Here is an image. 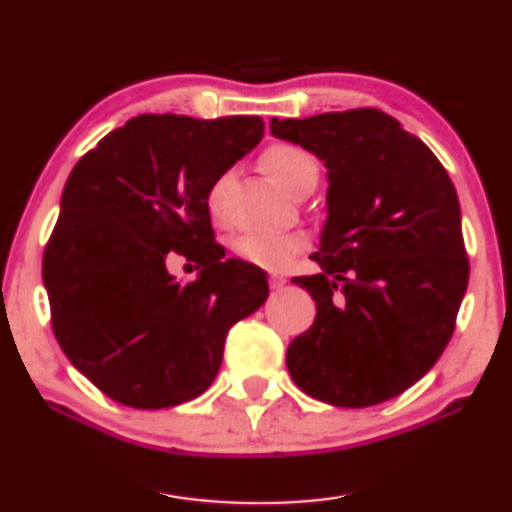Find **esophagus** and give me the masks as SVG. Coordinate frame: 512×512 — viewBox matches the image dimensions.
I'll list each match as a JSON object with an SVG mask.
<instances>
[{
    "mask_svg": "<svg viewBox=\"0 0 512 512\" xmlns=\"http://www.w3.org/2000/svg\"><path fill=\"white\" fill-rule=\"evenodd\" d=\"M269 283H271V290H280V287H283V285H285V280H283V278H280V276H271V280H269Z\"/></svg>",
    "mask_w": 512,
    "mask_h": 512,
    "instance_id": "esophagus-1",
    "label": "esophagus"
}]
</instances>
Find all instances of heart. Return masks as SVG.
I'll return each mask as SVG.
<instances>
[{"mask_svg": "<svg viewBox=\"0 0 512 512\" xmlns=\"http://www.w3.org/2000/svg\"><path fill=\"white\" fill-rule=\"evenodd\" d=\"M262 167L271 181L287 194L299 192L301 187L315 185L318 181V162L308 150L294 146V143H273L262 153ZM227 178L220 181L208 192V208L213 215L220 213V199L225 190ZM306 239L301 234H246L236 241V253L246 262L259 266H283L292 255L304 250Z\"/></svg>", "mask_w": 512, "mask_h": 512, "instance_id": "heart-1", "label": "heart"}]
</instances>
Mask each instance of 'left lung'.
Returning <instances> with one entry per match:
<instances>
[{
  "label": "left lung",
  "mask_w": 512,
  "mask_h": 512,
  "mask_svg": "<svg viewBox=\"0 0 512 512\" xmlns=\"http://www.w3.org/2000/svg\"><path fill=\"white\" fill-rule=\"evenodd\" d=\"M271 134L311 150L329 178L320 271L292 278L318 315L287 348L290 376L341 408L399 397L441 357L469 285L455 185L378 109L273 118Z\"/></svg>",
  "instance_id": "left-lung-1"
}]
</instances>
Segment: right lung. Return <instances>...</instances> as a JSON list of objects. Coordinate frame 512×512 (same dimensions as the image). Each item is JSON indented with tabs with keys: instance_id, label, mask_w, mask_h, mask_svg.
<instances>
[{
	"instance_id": "add662e5",
	"label": "right lung",
	"mask_w": 512,
	"mask_h": 512,
	"mask_svg": "<svg viewBox=\"0 0 512 512\" xmlns=\"http://www.w3.org/2000/svg\"><path fill=\"white\" fill-rule=\"evenodd\" d=\"M264 136L257 115L146 113L85 153L67 178L43 253L57 343L106 397L171 408L208 390L227 331L269 297L262 269L225 259L208 192ZM197 261L192 284L169 254Z\"/></svg>"
}]
</instances>
